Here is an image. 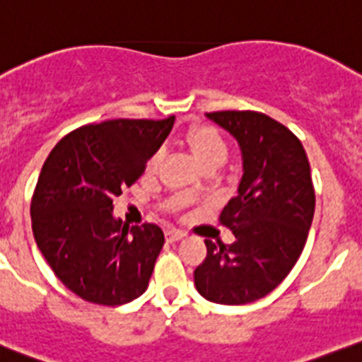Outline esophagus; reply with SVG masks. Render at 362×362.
Listing matches in <instances>:
<instances>
[{
    "label": "esophagus",
    "mask_w": 362,
    "mask_h": 362,
    "mask_svg": "<svg viewBox=\"0 0 362 362\" xmlns=\"http://www.w3.org/2000/svg\"><path fill=\"white\" fill-rule=\"evenodd\" d=\"M185 236H187V233H185V230H181V229H167V230H165V240H167L168 243L177 242V240L185 238Z\"/></svg>",
    "instance_id": "esophagus-1"
}]
</instances>
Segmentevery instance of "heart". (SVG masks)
<instances>
[{"label":"heart","instance_id":"1","mask_svg":"<svg viewBox=\"0 0 362 362\" xmlns=\"http://www.w3.org/2000/svg\"><path fill=\"white\" fill-rule=\"evenodd\" d=\"M187 144L190 147L195 160L204 168L220 167L229 156V144L226 136L211 124H199L187 133ZM163 160V149H156L147 160V172H156ZM197 192L195 187H188L187 195H194Z\"/></svg>","mask_w":362,"mask_h":362}]
</instances>
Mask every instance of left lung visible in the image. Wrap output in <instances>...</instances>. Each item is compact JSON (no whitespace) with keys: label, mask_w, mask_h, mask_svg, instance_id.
<instances>
[{"label":"left lung","mask_w":362,"mask_h":362,"mask_svg":"<svg viewBox=\"0 0 362 362\" xmlns=\"http://www.w3.org/2000/svg\"><path fill=\"white\" fill-rule=\"evenodd\" d=\"M206 115L236 136L243 177L218 216L235 242L204 240L195 288L216 304H249L275 290L300 257L315 215L311 168L300 140L272 117L252 110Z\"/></svg>","instance_id":"8db88e82"}]
</instances>
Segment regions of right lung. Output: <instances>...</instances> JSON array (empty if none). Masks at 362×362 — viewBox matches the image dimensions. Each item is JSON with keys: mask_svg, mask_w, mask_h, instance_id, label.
I'll return each instance as SVG.
<instances>
[{"mask_svg": "<svg viewBox=\"0 0 362 362\" xmlns=\"http://www.w3.org/2000/svg\"><path fill=\"white\" fill-rule=\"evenodd\" d=\"M172 124L174 115L87 124L44 161L32 197L33 236L54 275L83 300L120 305L147 290L163 230L113 218V199L136 183Z\"/></svg>", "mask_w": 362, "mask_h": 362, "instance_id": "right-lung-1", "label": "right lung"}]
</instances>
